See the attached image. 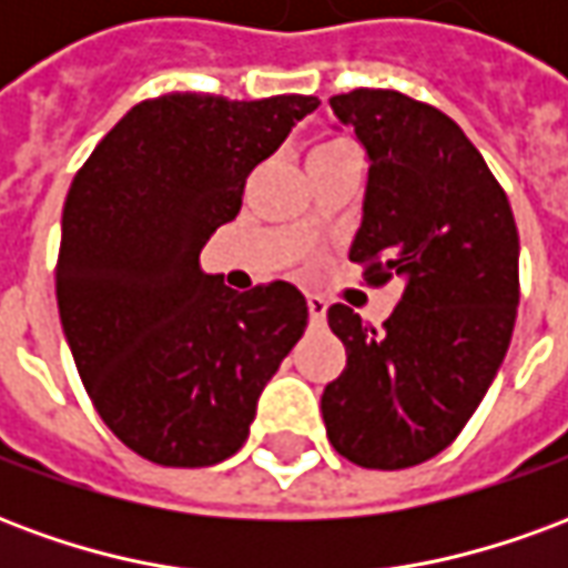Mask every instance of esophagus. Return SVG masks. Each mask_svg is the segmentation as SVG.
<instances>
[{"instance_id": "obj_1", "label": "esophagus", "mask_w": 568, "mask_h": 568, "mask_svg": "<svg viewBox=\"0 0 568 568\" xmlns=\"http://www.w3.org/2000/svg\"><path fill=\"white\" fill-rule=\"evenodd\" d=\"M307 310H310V322H313V325H322V322H325V310H328V304H325V297L307 295Z\"/></svg>"}]
</instances>
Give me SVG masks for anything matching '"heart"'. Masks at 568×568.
<instances>
[{
    "label": "heart",
    "mask_w": 568,
    "mask_h": 568,
    "mask_svg": "<svg viewBox=\"0 0 568 568\" xmlns=\"http://www.w3.org/2000/svg\"><path fill=\"white\" fill-rule=\"evenodd\" d=\"M325 145H332V142H325Z\"/></svg>",
    "instance_id": "obj_1"
}]
</instances>
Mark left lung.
<instances>
[{
	"mask_svg": "<svg viewBox=\"0 0 568 568\" xmlns=\"http://www.w3.org/2000/svg\"><path fill=\"white\" fill-rule=\"evenodd\" d=\"M328 103L371 158L349 261L368 285L398 276L405 292L381 332L328 307L346 368L322 419L349 463L395 471L450 447L487 395L517 320L520 240L505 187L440 109L374 88Z\"/></svg>",
	"mask_w": 568,
	"mask_h": 568,
	"instance_id": "1",
	"label": "left lung"
}]
</instances>
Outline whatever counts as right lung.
I'll use <instances>...</instances> for the list:
<instances>
[{"label": "right lung", "instance_id": "right-lung-1", "mask_svg": "<svg viewBox=\"0 0 568 568\" xmlns=\"http://www.w3.org/2000/svg\"><path fill=\"white\" fill-rule=\"evenodd\" d=\"M316 105L161 93L69 185L54 267L63 334L97 414L149 463L203 468L240 450L264 383L307 328L292 283L234 292L197 258L236 219L248 173Z\"/></svg>", "mask_w": 568, "mask_h": 568}]
</instances>
